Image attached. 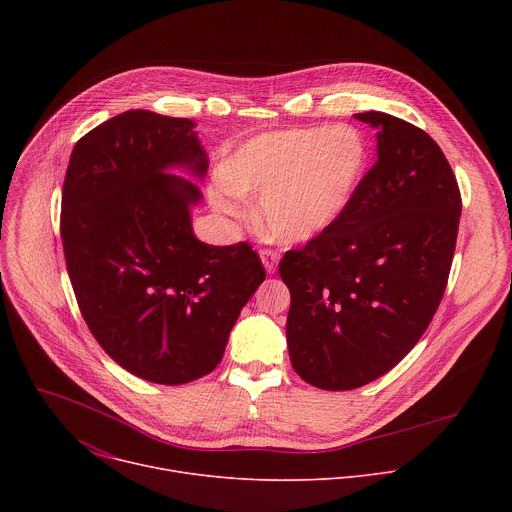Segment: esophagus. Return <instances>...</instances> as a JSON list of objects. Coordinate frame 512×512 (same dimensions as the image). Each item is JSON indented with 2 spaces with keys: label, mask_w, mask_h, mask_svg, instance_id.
Listing matches in <instances>:
<instances>
[{
  "label": "esophagus",
  "mask_w": 512,
  "mask_h": 512,
  "mask_svg": "<svg viewBox=\"0 0 512 512\" xmlns=\"http://www.w3.org/2000/svg\"><path fill=\"white\" fill-rule=\"evenodd\" d=\"M259 255H261V261H263V267L267 269V273H275L277 261H279L277 251H273V249H261Z\"/></svg>",
  "instance_id": "esophagus-1"
}]
</instances>
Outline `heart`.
Listing matches in <instances>:
<instances>
[{"instance_id": "b5f03b06", "label": "heart", "mask_w": 512, "mask_h": 512, "mask_svg": "<svg viewBox=\"0 0 512 512\" xmlns=\"http://www.w3.org/2000/svg\"><path fill=\"white\" fill-rule=\"evenodd\" d=\"M369 164V145L350 125L261 133L237 148L212 190L218 212L245 216L239 196L259 198L271 237L306 243L338 223Z\"/></svg>"}]
</instances>
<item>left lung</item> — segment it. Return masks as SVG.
<instances>
[{"instance_id": "left-lung-1", "label": "left lung", "mask_w": 512, "mask_h": 512, "mask_svg": "<svg viewBox=\"0 0 512 512\" xmlns=\"http://www.w3.org/2000/svg\"><path fill=\"white\" fill-rule=\"evenodd\" d=\"M354 117L379 129V160L338 223L279 263L291 367L326 391L383 377L419 342L448 285L462 212L456 176L423 129L381 111Z\"/></svg>"}]
</instances>
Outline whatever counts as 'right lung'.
<instances>
[{"label": "right lung", "mask_w": 512, "mask_h": 512, "mask_svg": "<svg viewBox=\"0 0 512 512\" xmlns=\"http://www.w3.org/2000/svg\"><path fill=\"white\" fill-rule=\"evenodd\" d=\"M208 170L194 121L125 111L83 135L62 186L60 235L81 314L131 375L184 385L216 369L265 279L245 241L194 237L190 206Z\"/></svg>", "instance_id": "1"}]
</instances>
